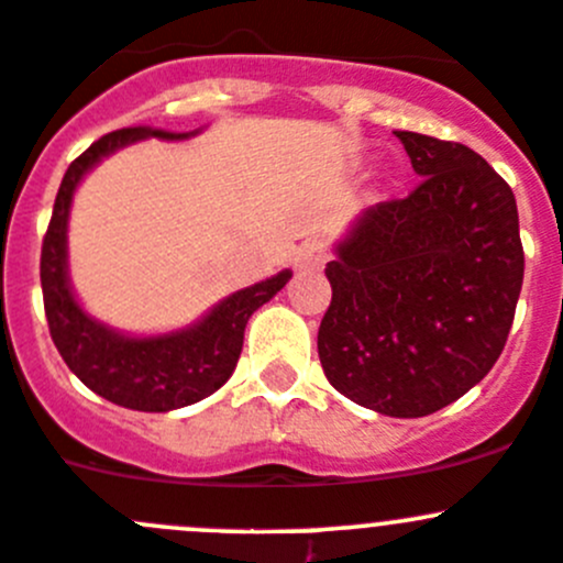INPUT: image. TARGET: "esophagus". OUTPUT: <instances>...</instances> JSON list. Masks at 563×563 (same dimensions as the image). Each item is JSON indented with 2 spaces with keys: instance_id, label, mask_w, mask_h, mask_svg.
Listing matches in <instances>:
<instances>
[{
  "instance_id": "1",
  "label": "esophagus",
  "mask_w": 563,
  "mask_h": 563,
  "mask_svg": "<svg viewBox=\"0 0 563 563\" xmlns=\"http://www.w3.org/2000/svg\"><path fill=\"white\" fill-rule=\"evenodd\" d=\"M329 262V245L323 240L312 238L303 240L296 251V267L298 271H320Z\"/></svg>"
}]
</instances>
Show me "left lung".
<instances>
[{"instance_id":"obj_1","label":"left lung","mask_w":563,"mask_h":563,"mask_svg":"<svg viewBox=\"0 0 563 563\" xmlns=\"http://www.w3.org/2000/svg\"><path fill=\"white\" fill-rule=\"evenodd\" d=\"M420 176L367 207L325 265V378L387 417H426L475 387L514 323L526 254L514 192L462 143L395 132Z\"/></svg>"}]
</instances>
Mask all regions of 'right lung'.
<instances>
[{
    "mask_svg": "<svg viewBox=\"0 0 563 563\" xmlns=\"http://www.w3.org/2000/svg\"><path fill=\"white\" fill-rule=\"evenodd\" d=\"M192 132L126 126L99 137L68 165L55 198L44 249L41 287L52 340L68 371L110 404L135 411H174L198 404L229 382L243 351L245 323L292 278V271L256 282L218 301L205 318L165 334L135 336L101 323L82 309L68 278V216L79 181L104 157L146 137L187 141Z\"/></svg>",
    "mask_w": 563,
    "mask_h": 563,
    "instance_id": "add662e5",
    "label": "right lung"
}]
</instances>
